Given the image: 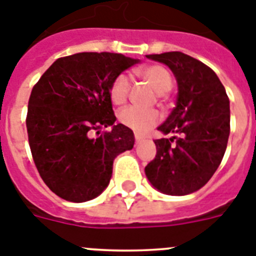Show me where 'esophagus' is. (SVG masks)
Segmentation results:
<instances>
[{
    "label": "esophagus",
    "mask_w": 256,
    "mask_h": 256,
    "mask_svg": "<svg viewBox=\"0 0 256 256\" xmlns=\"http://www.w3.org/2000/svg\"><path fill=\"white\" fill-rule=\"evenodd\" d=\"M143 140H144V138L142 136V135L135 134V143L139 144V143H142V142H143Z\"/></svg>",
    "instance_id": "1"
}]
</instances>
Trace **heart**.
I'll use <instances>...</instances> for the list:
<instances>
[{
    "mask_svg": "<svg viewBox=\"0 0 256 256\" xmlns=\"http://www.w3.org/2000/svg\"><path fill=\"white\" fill-rule=\"evenodd\" d=\"M142 80L148 84L157 94H165L172 86L171 74L165 66H150L138 70ZM131 84L126 74H118L113 80L110 88V98L113 104L122 106L128 100L130 95ZM118 120L122 125L136 132H146L152 128L161 120V114L156 110H143L138 106H128L118 113Z\"/></svg>",
    "mask_w": 256,
    "mask_h": 256,
    "instance_id": "1",
    "label": "heart"
}]
</instances>
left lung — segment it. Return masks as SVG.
Segmentation results:
<instances>
[{"label":"left lung","instance_id":"1","mask_svg":"<svg viewBox=\"0 0 256 256\" xmlns=\"http://www.w3.org/2000/svg\"><path fill=\"white\" fill-rule=\"evenodd\" d=\"M172 70L178 98L158 130L174 134L154 140L157 153L146 166L156 190L184 196L205 186L220 165L230 130V99L210 66L180 51L146 55Z\"/></svg>","mask_w":256,"mask_h":256}]
</instances>
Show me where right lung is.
<instances>
[{
  "label": "right lung",
  "mask_w": 256,
  "mask_h": 256,
  "mask_svg": "<svg viewBox=\"0 0 256 256\" xmlns=\"http://www.w3.org/2000/svg\"><path fill=\"white\" fill-rule=\"evenodd\" d=\"M136 63L114 52H78L59 58L33 86L26 120L30 152L42 180L63 200L98 197L113 160L134 146L132 130L114 124L110 88ZM104 127L112 128L100 133Z\"/></svg>",
  "instance_id": "1"
}]
</instances>
